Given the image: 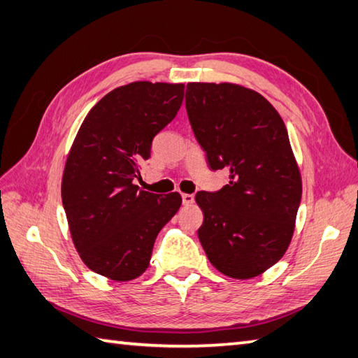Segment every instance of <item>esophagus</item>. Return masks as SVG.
I'll use <instances>...</instances> for the list:
<instances>
[{"instance_id": "34e87169", "label": "esophagus", "mask_w": 358, "mask_h": 358, "mask_svg": "<svg viewBox=\"0 0 358 358\" xmlns=\"http://www.w3.org/2000/svg\"><path fill=\"white\" fill-rule=\"evenodd\" d=\"M181 199H183V204H186V206H189V204L194 203V195L192 194H183V195H181Z\"/></svg>"}]
</instances>
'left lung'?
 Returning <instances> with one entry per match:
<instances>
[{"mask_svg": "<svg viewBox=\"0 0 358 358\" xmlns=\"http://www.w3.org/2000/svg\"><path fill=\"white\" fill-rule=\"evenodd\" d=\"M186 110L212 171L229 181L196 192L199 238L224 275H260L285 255L301 200V175L283 120L263 95L232 83H189Z\"/></svg>", "mask_w": 358, "mask_h": 358, "instance_id": "left-lung-1", "label": "left lung"}]
</instances>
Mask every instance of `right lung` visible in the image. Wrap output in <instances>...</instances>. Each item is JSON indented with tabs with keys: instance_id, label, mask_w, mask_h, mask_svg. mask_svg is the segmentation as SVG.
<instances>
[{
	"instance_id": "obj_1",
	"label": "right lung",
	"mask_w": 358,
	"mask_h": 358,
	"mask_svg": "<svg viewBox=\"0 0 358 358\" xmlns=\"http://www.w3.org/2000/svg\"><path fill=\"white\" fill-rule=\"evenodd\" d=\"M183 96L181 83L117 87L90 109L75 136L63 173V206L81 260L103 277H140L158 232L181 206L178 192L150 194L135 180Z\"/></svg>"
}]
</instances>
